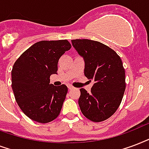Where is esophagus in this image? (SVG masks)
I'll return each mask as SVG.
<instances>
[{
  "label": "esophagus",
  "instance_id": "1",
  "mask_svg": "<svg viewBox=\"0 0 149 149\" xmlns=\"http://www.w3.org/2000/svg\"><path fill=\"white\" fill-rule=\"evenodd\" d=\"M68 88L69 89H72V88H73V86H72V85H68Z\"/></svg>",
  "mask_w": 149,
  "mask_h": 149
}]
</instances>
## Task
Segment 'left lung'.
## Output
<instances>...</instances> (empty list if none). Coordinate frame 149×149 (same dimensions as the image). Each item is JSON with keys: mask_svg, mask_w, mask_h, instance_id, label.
Here are the masks:
<instances>
[{"mask_svg": "<svg viewBox=\"0 0 149 149\" xmlns=\"http://www.w3.org/2000/svg\"><path fill=\"white\" fill-rule=\"evenodd\" d=\"M71 42L85 60V77L95 81L90 93L80 89L81 111L93 122L106 120L118 109L126 88L121 59L113 49L98 41L82 39Z\"/></svg>", "mask_w": 149, "mask_h": 149, "instance_id": "left-lung-1", "label": "left lung"}]
</instances>
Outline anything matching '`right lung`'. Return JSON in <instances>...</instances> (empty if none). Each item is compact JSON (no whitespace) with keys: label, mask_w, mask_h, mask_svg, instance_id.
<instances>
[{"label":"right lung","mask_w":149,"mask_h":149,"mask_svg":"<svg viewBox=\"0 0 149 149\" xmlns=\"http://www.w3.org/2000/svg\"><path fill=\"white\" fill-rule=\"evenodd\" d=\"M71 48L67 40L40 41L21 55L12 68L11 87L18 107L34 121L46 124L59 116L68 93L65 85L49 84L60 57Z\"/></svg>","instance_id":"obj_1"}]
</instances>
